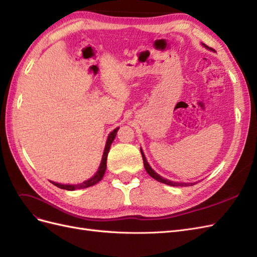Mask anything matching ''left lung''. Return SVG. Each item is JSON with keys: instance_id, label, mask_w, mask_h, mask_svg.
<instances>
[{"instance_id": "8db88e82", "label": "left lung", "mask_w": 257, "mask_h": 257, "mask_svg": "<svg viewBox=\"0 0 257 257\" xmlns=\"http://www.w3.org/2000/svg\"><path fill=\"white\" fill-rule=\"evenodd\" d=\"M205 47H207V46H205ZM208 48V47H207ZM210 50H211V48H210ZM141 152H142V155H143V160H144V166H145V169H146V172L149 174L153 179H155V180L157 181H159V182H162V183H165V184H167V185H172V186H191V185H194L195 183H197V182H195V183H182V182H174V181H170V180H168V179H165V178H163L162 176H160L159 174H157L154 172V170L151 168V166L148 164V161H147V159H146V157H145V154H144V152H143V150H142V148H141Z\"/></svg>"}]
</instances>
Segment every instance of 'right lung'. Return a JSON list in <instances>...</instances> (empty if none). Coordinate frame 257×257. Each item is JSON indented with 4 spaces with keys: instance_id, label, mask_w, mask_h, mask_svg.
Masks as SVG:
<instances>
[{
    "instance_id": "1",
    "label": "right lung",
    "mask_w": 257,
    "mask_h": 257,
    "mask_svg": "<svg viewBox=\"0 0 257 257\" xmlns=\"http://www.w3.org/2000/svg\"><path fill=\"white\" fill-rule=\"evenodd\" d=\"M119 127L114 128L111 133L109 134V136H108L107 138V142H106V145H105V149H104V153H103V158H102V162H100L99 164V167L97 169L96 174L93 176L92 178H90L89 180L84 181L80 184H61V183H57V182H53L51 181L52 184H54L56 186H58V188L60 189H63V190H67V191H75V190H78V189H85V188H89V186H92L96 184L98 181L102 180V178L104 177V174H105V170H106V166H107V155H108V152H109V149H110V146L113 142V139L115 138V135H116V132H118Z\"/></svg>"
}]
</instances>
